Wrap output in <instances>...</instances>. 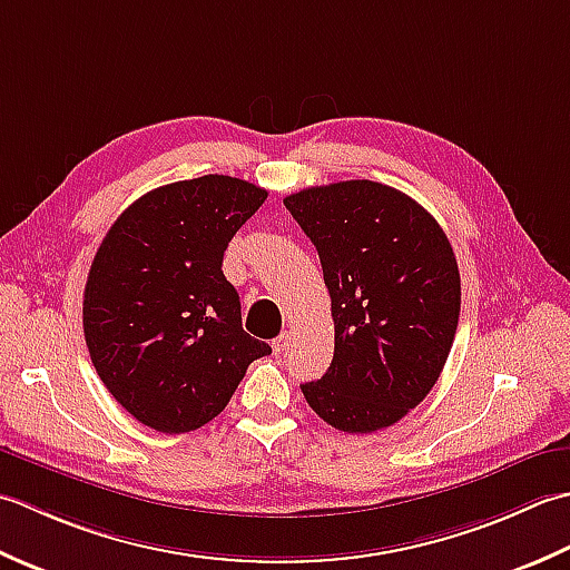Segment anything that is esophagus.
I'll return each instance as SVG.
<instances>
[{
    "label": "esophagus",
    "mask_w": 570,
    "mask_h": 570,
    "mask_svg": "<svg viewBox=\"0 0 570 570\" xmlns=\"http://www.w3.org/2000/svg\"><path fill=\"white\" fill-rule=\"evenodd\" d=\"M289 340H293V334H289V332H283L281 336H275V340H273V352L281 354L285 346L289 344Z\"/></svg>",
    "instance_id": "1"
}]
</instances>
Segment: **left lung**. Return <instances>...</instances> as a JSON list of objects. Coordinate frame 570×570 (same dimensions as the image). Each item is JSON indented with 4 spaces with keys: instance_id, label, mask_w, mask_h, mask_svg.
I'll use <instances>...</instances> for the list:
<instances>
[{
    "instance_id": "obj_1",
    "label": "left lung",
    "mask_w": 570,
    "mask_h": 570,
    "mask_svg": "<svg viewBox=\"0 0 570 570\" xmlns=\"http://www.w3.org/2000/svg\"><path fill=\"white\" fill-rule=\"evenodd\" d=\"M315 243L332 297L334 358L302 383L324 423L374 433L415 409L443 371L460 317V271L438 220L403 191L352 179L285 196Z\"/></svg>"
}]
</instances>
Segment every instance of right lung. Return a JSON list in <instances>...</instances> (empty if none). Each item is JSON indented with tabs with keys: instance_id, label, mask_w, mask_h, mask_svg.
<instances>
[{
	"instance_id": "1",
	"label": "right lung",
	"mask_w": 570,
	"mask_h": 570,
	"mask_svg": "<svg viewBox=\"0 0 570 570\" xmlns=\"http://www.w3.org/2000/svg\"><path fill=\"white\" fill-rule=\"evenodd\" d=\"M268 191L224 174L139 196L92 258L83 332L100 381L147 428L179 435L226 409L250 362L273 350L243 332L226 281L230 238Z\"/></svg>"
}]
</instances>
